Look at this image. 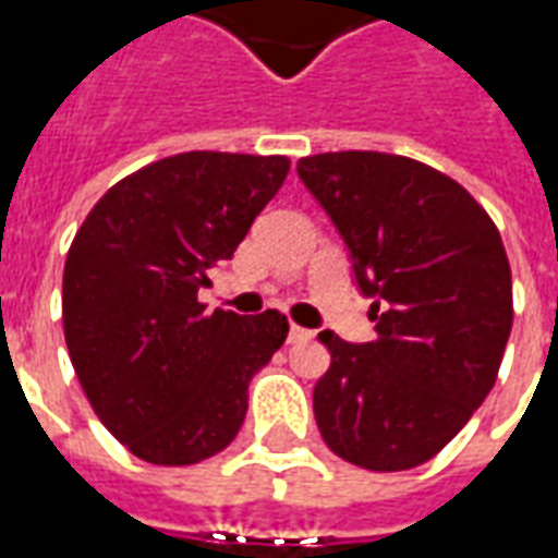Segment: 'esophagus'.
I'll return each instance as SVG.
<instances>
[{
  "mask_svg": "<svg viewBox=\"0 0 558 558\" xmlns=\"http://www.w3.org/2000/svg\"><path fill=\"white\" fill-rule=\"evenodd\" d=\"M311 338H314V331H307V328L302 326H290V335H287L290 343H302V340H311Z\"/></svg>",
  "mask_w": 558,
  "mask_h": 558,
  "instance_id": "1",
  "label": "esophagus"
}]
</instances>
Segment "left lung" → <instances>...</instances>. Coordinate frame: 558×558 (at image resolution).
Returning <instances> with one entry per match:
<instances>
[{"label": "left lung", "instance_id": "1", "mask_svg": "<svg viewBox=\"0 0 558 558\" xmlns=\"http://www.w3.org/2000/svg\"><path fill=\"white\" fill-rule=\"evenodd\" d=\"M299 179L338 227L376 323L371 343L319 331L331 364L314 388L316 427L355 466H421L499 374L514 323L502 235L463 184L403 155H311Z\"/></svg>", "mask_w": 558, "mask_h": 558}]
</instances>
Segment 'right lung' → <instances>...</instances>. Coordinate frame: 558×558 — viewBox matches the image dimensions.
Masks as SVG:
<instances>
[{"label":"right lung","instance_id":"obj_1","mask_svg":"<svg viewBox=\"0 0 558 558\" xmlns=\"http://www.w3.org/2000/svg\"><path fill=\"white\" fill-rule=\"evenodd\" d=\"M290 172L283 155L182 151L116 182L71 242L62 323L92 410L131 454L191 466L235 439L247 383L287 316L206 314L196 292L232 259Z\"/></svg>","mask_w":558,"mask_h":558}]
</instances>
